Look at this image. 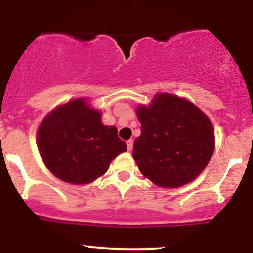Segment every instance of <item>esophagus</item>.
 Listing matches in <instances>:
<instances>
[{"label": "esophagus", "mask_w": 253, "mask_h": 253, "mask_svg": "<svg viewBox=\"0 0 253 253\" xmlns=\"http://www.w3.org/2000/svg\"><path fill=\"white\" fill-rule=\"evenodd\" d=\"M126 144H127V150L132 151V149H133V140H132V139H129V140L127 141Z\"/></svg>", "instance_id": "obj_1"}]
</instances>
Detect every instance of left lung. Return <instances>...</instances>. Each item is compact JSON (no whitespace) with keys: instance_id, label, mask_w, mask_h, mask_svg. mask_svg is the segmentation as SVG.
<instances>
[{"instance_id":"left-lung-1","label":"left lung","mask_w":253,"mask_h":253,"mask_svg":"<svg viewBox=\"0 0 253 253\" xmlns=\"http://www.w3.org/2000/svg\"><path fill=\"white\" fill-rule=\"evenodd\" d=\"M141 134L133 146L139 170L162 188H178L196 178L215 149L211 119L199 107L168 92L139 104Z\"/></svg>"}]
</instances>
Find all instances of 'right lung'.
Instances as JSON below:
<instances>
[{
  "label": "right lung",
  "instance_id": "obj_1",
  "mask_svg": "<svg viewBox=\"0 0 253 253\" xmlns=\"http://www.w3.org/2000/svg\"><path fill=\"white\" fill-rule=\"evenodd\" d=\"M101 117V110L90 106L88 97H80L56 107L42 119L37 132L38 150L57 178L89 184L127 150L117 127L103 125Z\"/></svg>",
  "mask_w": 253,
  "mask_h": 253
}]
</instances>
